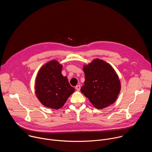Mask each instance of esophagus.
I'll list each match as a JSON object with an SVG mask.
<instances>
[{"instance_id":"34e87169","label":"esophagus","mask_w":152,"mask_h":152,"mask_svg":"<svg viewBox=\"0 0 152 152\" xmlns=\"http://www.w3.org/2000/svg\"><path fill=\"white\" fill-rule=\"evenodd\" d=\"M75 88H76V90L77 91H80V86L79 85H76Z\"/></svg>"}]
</instances>
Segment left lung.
<instances>
[{"label":"left lung","instance_id":"left-lung-1","mask_svg":"<svg viewBox=\"0 0 152 152\" xmlns=\"http://www.w3.org/2000/svg\"><path fill=\"white\" fill-rule=\"evenodd\" d=\"M84 85L80 89L84 96L97 109L113 104L121 90L118 76L110 64L94 59L83 67Z\"/></svg>","mask_w":152,"mask_h":152}]
</instances>
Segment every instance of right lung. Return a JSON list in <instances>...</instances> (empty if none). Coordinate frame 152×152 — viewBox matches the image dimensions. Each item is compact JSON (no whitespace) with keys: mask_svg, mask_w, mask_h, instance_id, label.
Here are the masks:
<instances>
[{"mask_svg":"<svg viewBox=\"0 0 152 152\" xmlns=\"http://www.w3.org/2000/svg\"><path fill=\"white\" fill-rule=\"evenodd\" d=\"M62 68L57 61H50L39 69L35 80L38 99L45 106L54 110L62 107L75 90L67 77L61 74Z\"/></svg>","mask_w":152,"mask_h":152,"instance_id":"add662e5","label":"right lung"}]
</instances>
